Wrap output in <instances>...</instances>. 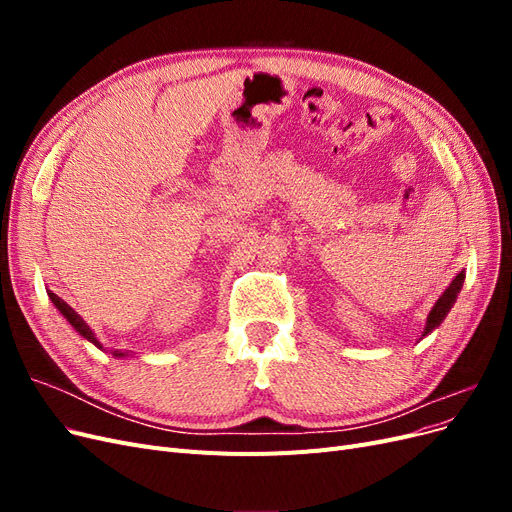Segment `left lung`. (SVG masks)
<instances>
[{"label": "left lung", "mask_w": 512, "mask_h": 512, "mask_svg": "<svg viewBox=\"0 0 512 512\" xmlns=\"http://www.w3.org/2000/svg\"><path fill=\"white\" fill-rule=\"evenodd\" d=\"M463 280H466V271H461V273L455 275V280L451 282V286H448V288L442 292V297L436 301V305L431 307V312H429V316H427V322H425V329H423L421 339L427 337L429 333L436 331V329L440 327V324L444 322L446 314L451 312V307H453L455 301H457V294H459L461 288H463Z\"/></svg>", "instance_id": "8db88e82"}]
</instances>
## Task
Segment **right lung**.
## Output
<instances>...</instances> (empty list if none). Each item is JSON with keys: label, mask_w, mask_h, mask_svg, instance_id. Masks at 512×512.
Here are the masks:
<instances>
[{"label": "right lung", "mask_w": 512, "mask_h": 512, "mask_svg": "<svg viewBox=\"0 0 512 512\" xmlns=\"http://www.w3.org/2000/svg\"><path fill=\"white\" fill-rule=\"evenodd\" d=\"M46 294H49V299H51V301H53V305L57 307V312L70 322V327H72L76 333H79V335L85 339V342L94 344L98 350H104V348H102V344H100L98 339H96L94 331L89 329V324H87L79 314H76L74 309H72L64 299H59L57 294H55V292H51V290H46ZM113 356H115V359H126L128 354H126V352H121V350H115V352H113Z\"/></svg>", "instance_id": "1"}]
</instances>
